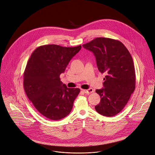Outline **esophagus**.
I'll return each mask as SVG.
<instances>
[{
  "label": "esophagus",
  "mask_w": 155,
  "mask_h": 155,
  "mask_svg": "<svg viewBox=\"0 0 155 155\" xmlns=\"http://www.w3.org/2000/svg\"><path fill=\"white\" fill-rule=\"evenodd\" d=\"M83 91L86 93V94H91V93H93L94 92V90L92 88H90L88 90H83Z\"/></svg>",
  "instance_id": "1"
}]
</instances>
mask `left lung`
<instances>
[{"mask_svg": "<svg viewBox=\"0 0 155 155\" xmlns=\"http://www.w3.org/2000/svg\"><path fill=\"white\" fill-rule=\"evenodd\" d=\"M83 47L93 52L98 70L105 74L104 88L96 90L101 101L95 110L104 116L117 115L124 109L135 89L132 56L122 42L108 38H96Z\"/></svg>", "mask_w": 155, "mask_h": 155, "instance_id": "1", "label": "left lung"}]
</instances>
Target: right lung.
Segmentation results:
<instances>
[{"mask_svg":"<svg viewBox=\"0 0 155 155\" xmlns=\"http://www.w3.org/2000/svg\"><path fill=\"white\" fill-rule=\"evenodd\" d=\"M81 48V45H41L34 50L27 63L23 74L25 92L38 111L50 120L67 116L80 92L78 88H68L60 75Z\"/></svg>","mask_w":155,"mask_h":155,"instance_id":"add662e5","label":"right lung"}]
</instances>
